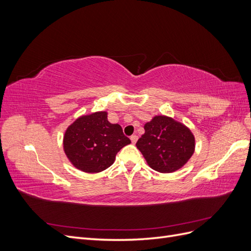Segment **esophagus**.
<instances>
[{"label": "esophagus", "instance_id": "obj_1", "mask_svg": "<svg viewBox=\"0 0 251 251\" xmlns=\"http://www.w3.org/2000/svg\"><path fill=\"white\" fill-rule=\"evenodd\" d=\"M137 140H138V136L137 135H132L131 136V141H132L133 144H135L136 142H137Z\"/></svg>", "mask_w": 251, "mask_h": 251}]
</instances>
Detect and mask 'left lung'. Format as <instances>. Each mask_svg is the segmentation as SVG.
<instances>
[{"label":"left lung","mask_w":251,"mask_h":251,"mask_svg":"<svg viewBox=\"0 0 251 251\" xmlns=\"http://www.w3.org/2000/svg\"><path fill=\"white\" fill-rule=\"evenodd\" d=\"M136 147L151 169L173 173L187 163L195 153L196 141L191 128L165 115H156L144 125V134Z\"/></svg>","instance_id":"1"}]
</instances>
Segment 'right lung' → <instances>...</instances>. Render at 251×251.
<instances>
[{
    "instance_id": "right-lung-1",
    "label": "right lung",
    "mask_w": 251,
    "mask_h": 251,
    "mask_svg": "<svg viewBox=\"0 0 251 251\" xmlns=\"http://www.w3.org/2000/svg\"><path fill=\"white\" fill-rule=\"evenodd\" d=\"M131 140L118 124H111L108 112H94L75 119L64 135V151L77 170L100 173L114 163L116 154Z\"/></svg>"
}]
</instances>
